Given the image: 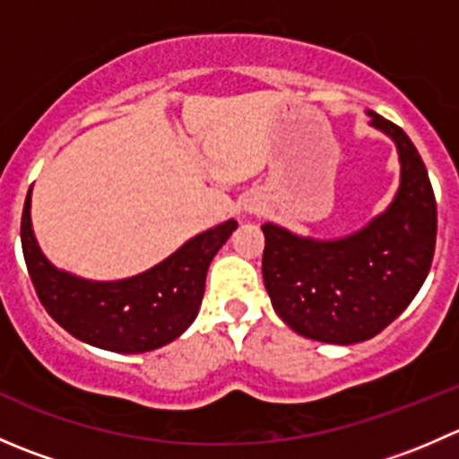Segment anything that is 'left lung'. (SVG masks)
<instances>
[{
	"instance_id": "obj_1",
	"label": "left lung",
	"mask_w": 459,
	"mask_h": 459,
	"mask_svg": "<svg viewBox=\"0 0 459 459\" xmlns=\"http://www.w3.org/2000/svg\"><path fill=\"white\" fill-rule=\"evenodd\" d=\"M368 115L400 152L402 182L391 208L335 242L262 226L273 308L295 333L328 344L371 340L400 316L427 280L437 238V204L418 148L397 124Z\"/></svg>"
}]
</instances>
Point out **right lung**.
Listing matches in <instances>:
<instances>
[{"label": "right lung", "instance_id": "1", "mask_svg": "<svg viewBox=\"0 0 459 459\" xmlns=\"http://www.w3.org/2000/svg\"><path fill=\"white\" fill-rule=\"evenodd\" d=\"M238 229L229 220L151 271L122 281H88L57 271L30 229V191L22 212V248L41 307L71 335L115 353H143L182 335L195 319L211 259Z\"/></svg>", "mask_w": 459, "mask_h": 459}]
</instances>
